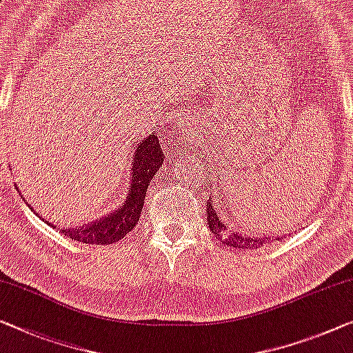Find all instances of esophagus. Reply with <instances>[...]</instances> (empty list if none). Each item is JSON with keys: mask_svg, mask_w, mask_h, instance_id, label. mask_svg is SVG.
I'll return each instance as SVG.
<instances>
[{"mask_svg": "<svg viewBox=\"0 0 353 353\" xmlns=\"http://www.w3.org/2000/svg\"><path fill=\"white\" fill-rule=\"evenodd\" d=\"M187 125H188V123H187ZM179 130H181V128H179Z\"/></svg>", "mask_w": 353, "mask_h": 353, "instance_id": "34e87169", "label": "esophagus"}]
</instances>
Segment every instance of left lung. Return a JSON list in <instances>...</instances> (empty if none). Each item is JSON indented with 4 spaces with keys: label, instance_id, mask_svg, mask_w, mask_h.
Returning <instances> with one entry per match:
<instances>
[{
    "label": "left lung",
    "instance_id": "1",
    "mask_svg": "<svg viewBox=\"0 0 353 353\" xmlns=\"http://www.w3.org/2000/svg\"><path fill=\"white\" fill-rule=\"evenodd\" d=\"M217 204L209 198L206 201V214H208V223L210 228V233L217 236V239L222 241V244H227L234 249H259L266 244H270V238H259V236H249L236 231L234 227H231L230 222L223 219V214L220 216V210H217ZM279 239V238H277Z\"/></svg>",
    "mask_w": 353,
    "mask_h": 353
}]
</instances>
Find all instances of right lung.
<instances>
[{"mask_svg": "<svg viewBox=\"0 0 353 353\" xmlns=\"http://www.w3.org/2000/svg\"><path fill=\"white\" fill-rule=\"evenodd\" d=\"M165 161L159 134L152 133L145 136L136 145L133 160L130 168V188L126 199L117 210L110 212L106 217L97 220L94 223L87 225L83 228H57L55 225L49 223L50 227L60 230L66 238L79 241L83 244H112L115 241L123 239L126 233L136 227L139 222L141 210L144 206L145 192L150 187L152 179L155 172ZM33 210V208H31ZM39 215V214H38ZM44 220V219H42ZM46 222V220H44Z\"/></svg>", "mask_w": 353, "mask_h": 353, "instance_id": "obj_1", "label": "right lung"}]
</instances>
